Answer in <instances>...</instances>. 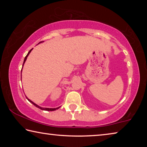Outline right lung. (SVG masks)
Here are the masks:
<instances>
[{"label":"right lung","mask_w":147,"mask_h":147,"mask_svg":"<svg viewBox=\"0 0 147 147\" xmlns=\"http://www.w3.org/2000/svg\"><path fill=\"white\" fill-rule=\"evenodd\" d=\"M41 42H42V41H40V42H39V43H41ZM38 43V44H39ZM32 49L30 50V51L29 52H28V54H27V55L26 56V57H25V58H24V62H23V65H24V62H25V61H26V58H27V57H28V56L29 55V54L30 53V52H31V51H32ZM27 99H28V101H30V102L31 103H32V104H34V105L35 106H36L37 107V108H39V109H42V110H45V111H54V110H56V109H58V108H59V107H58V108H41V107H40V106H38V105H37V104H35V103H34L33 102H32V101H31L30 100H29V99L28 98H27Z\"/></svg>","instance_id":"right-lung-1"}]
</instances>
